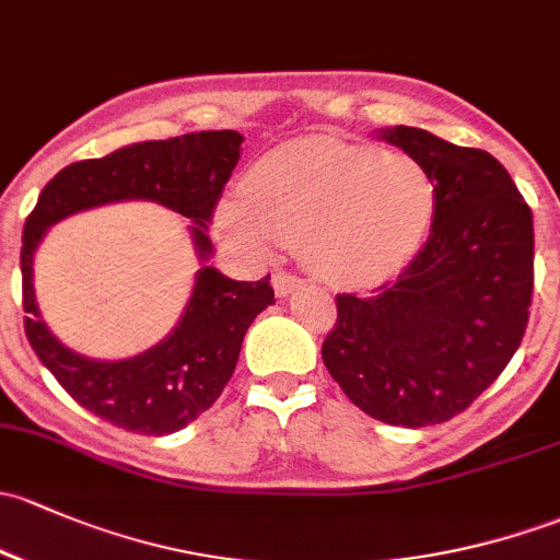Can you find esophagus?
Listing matches in <instances>:
<instances>
[{"mask_svg":"<svg viewBox=\"0 0 560 560\" xmlns=\"http://www.w3.org/2000/svg\"><path fill=\"white\" fill-rule=\"evenodd\" d=\"M300 287H303V279H300V276L287 273V270H276L273 273V290L279 298L292 295V292L300 290Z\"/></svg>","mask_w":560,"mask_h":560,"instance_id":"obj_1","label":"esophagus"}]
</instances>
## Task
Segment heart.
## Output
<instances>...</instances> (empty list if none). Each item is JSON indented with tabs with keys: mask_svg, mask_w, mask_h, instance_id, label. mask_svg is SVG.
I'll list each match as a JSON object with an SVG mask.
<instances>
[{
	"mask_svg": "<svg viewBox=\"0 0 560 560\" xmlns=\"http://www.w3.org/2000/svg\"><path fill=\"white\" fill-rule=\"evenodd\" d=\"M217 206L220 238L252 260L295 246L332 287H370L419 252L434 222V182L413 155L314 137L276 147Z\"/></svg>",
	"mask_w": 560,
	"mask_h": 560,
	"instance_id": "heart-1",
	"label": "heart"
}]
</instances>
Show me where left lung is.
Masks as SVG:
<instances>
[{
	"label": "left lung",
	"instance_id": "8db88e82",
	"mask_svg": "<svg viewBox=\"0 0 560 560\" xmlns=\"http://www.w3.org/2000/svg\"><path fill=\"white\" fill-rule=\"evenodd\" d=\"M434 182L432 235L394 281L335 298L329 375L373 419L432 427L464 413L521 346L534 295V217L508 168L475 147L397 126Z\"/></svg>",
	"mask_w": 560,
	"mask_h": 560
}]
</instances>
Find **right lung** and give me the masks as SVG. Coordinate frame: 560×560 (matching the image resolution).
<instances>
[{"label":"right lung","instance_id":"1","mask_svg":"<svg viewBox=\"0 0 560 560\" xmlns=\"http://www.w3.org/2000/svg\"><path fill=\"white\" fill-rule=\"evenodd\" d=\"M235 131H198L166 141H141L107 158L80 161L58 172L39 192L23 225L21 273L26 338L39 362L74 402L128 432H179L209 410L231 381L241 343L260 311L273 303L270 273L260 281H233L203 265L179 325L155 349L122 362L85 359L52 338L34 303V249L52 222L112 201L144 198L179 211L192 222L198 255H211L203 228L214 217L225 182L241 158Z\"/></svg>","mask_w":560,"mask_h":560}]
</instances>
